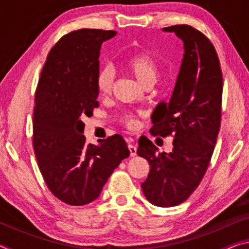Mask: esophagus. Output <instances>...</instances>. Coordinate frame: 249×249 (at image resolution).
Listing matches in <instances>:
<instances>
[{
    "label": "esophagus",
    "instance_id": "esophagus-1",
    "mask_svg": "<svg viewBox=\"0 0 249 249\" xmlns=\"http://www.w3.org/2000/svg\"><path fill=\"white\" fill-rule=\"evenodd\" d=\"M128 150H129V154H130V157H134V156H136L137 153V148L136 146H134L132 144L128 145Z\"/></svg>",
    "mask_w": 249,
    "mask_h": 249
}]
</instances>
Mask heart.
Instances as JSON below:
<instances>
[{
  "instance_id": "heart-1",
  "label": "heart",
  "mask_w": 249,
  "mask_h": 249,
  "mask_svg": "<svg viewBox=\"0 0 249 249\" xmlns=\"http://www.w3.org/2000/svg\"><path fill=\"white\" fill-rule=\"evenodd\" d=\"M125 69L140 82L142 88L154 86L159 75L158 66L155 59L147 53H136L126 58ZM114 72L111 67L103 66L98 70L95 77V86L101 95H108L114 87ZM121 122L129 128H135L138 125L136 117L132 114L121 116Z\"/></svg>"
}]
</instances>
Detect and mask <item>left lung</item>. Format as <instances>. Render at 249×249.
I'll list each match as a JSON object with an SVG mask.
<instances>
[{"instance_id": "left-lung-1", "label": "left lung", "mask_w": 249, "mask_h": 249, "mask_svg": "<svg viewBox=\"0 0 249 249\" xmlns=\"http://www.w3.org/2000/svg\"><path fill=\"white\" fill-rule=\"evenodd\" d=\"M183 41V59L172 96L153 115L150 133L174 137L170 153L157 154L149 140L140 142L137 155L149 162L142 183L151 204L169 208L182 203L200 184L208 169L221 126L223 78L216 50L204 34L190 25H174Z\"/></svg>"}]
</instances>
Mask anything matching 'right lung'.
<instances>
[{
	"mask_svg": "<svg viewBox=\"0 0 249 249\" xmlns=\"http://www.w3.org/2000/svg\"><path fill=\"white\" fill-rule=\"evenodd\" d=\"M115 31L78 29L50 49L36 89L33 147L53 195L69 205L98 199L121 161L129 156L121 135L87 144L83 116L99 107L95 77L103 41Z\"/></svg>",
	"mask_w": 249,
	"mask_h": 249,
	"instance_id": "right-lung-1",
	"label": "right lung"
}]
</instances>
